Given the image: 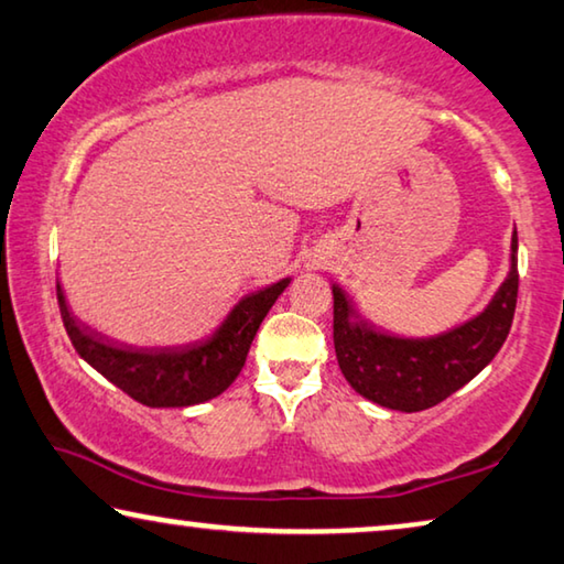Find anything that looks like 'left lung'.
Here are the masks:
<instances>
[{
	"mask_svg": "<svg viewBox=\"0 0 564 564\" xmlns=\"http://www.w3.org/2000/svg\"><path fill=\"white\" fill-rule=\"evenodd\" d=\"M517 248L514 230L509 273L484 311L448 332L420 339L382 332L365 322L347 293L334 283L336 362L355 392L382 408L417 413L474 380L497 357L511 329L519 291Z\"/></svg>",
	"mask_w": 564,
	"mask_h": 564,
	"instance_id": "1",
	"label": "left lung"
}]
</instances>
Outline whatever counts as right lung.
I'll return each instance as SVG.
<instances>
[{"instance_id": "1", "label": "right lung", "mask_w": 564, "mask_h": 564, "mask_svg": "<svg viewBox=\"0 0 564 564\" xmlns=\"http://www.w3.org/2000/svg\"><path fill=\"white\" fill-rule=\"evenodd\" d=\"M289 283L291 279H281L242 296L213 334L187 347L137 349L88 332L67 308L61 283L57 304L75 351L108 382L147 408H189L217 398L235 382L256 332Z\"/></svg>"}]
</instances>
